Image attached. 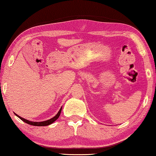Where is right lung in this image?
Wrapping results in <instances>:
<instances>
[{"instance_id":"1","label":"right lung","mask_w":156,"mask_h":156,"mask_svg":"<svg viewBox=\"0 0 156 156\" xmlns=\"http://www.w3.org/2000/svg\"><path fill=\"white\" fill-rule=\"evenodd\" d=\"M62 107H61L60 110H59V112L55 116V117H53V118H51V119H48V120L44 121V122H31V121L27 120V119H26L21 117L20 116H19L18 115H16V114H15V113H14V114H15V115L16 116V117H18L19 119H21L25 123H28V124L32 125V126H48V125L51 124V123H53L54 122H55V120L58 119L59 118V117H60V113H61V111H62Z\"/></svg>"}]
</instances>
